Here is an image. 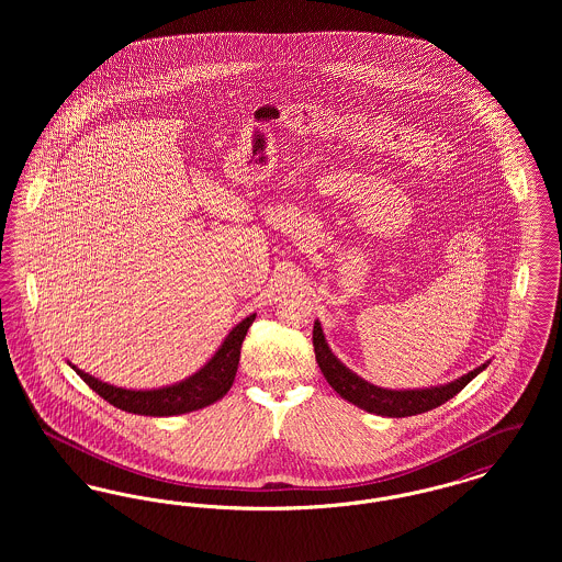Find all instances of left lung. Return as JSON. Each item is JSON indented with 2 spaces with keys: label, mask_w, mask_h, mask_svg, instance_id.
<instances>
[{
  "label": "left lung",
  "mask_w": 562,
  "mask_h": 562,
  "mask_svg": "<svg viewBox=\"0 0 562 562\" xmlns=\"http://www.w3.org/2000/svg\"><path fill=\"white\" fill-rule=\"evenodd\" d=\"M314 351H316V362L321 367L322 374L341 398L364 408L367 413H374L381 417H411V415L428 413L431 408L451 401L476 374L488 367V362H484L479 369L454 379L451 383L436 385V387L385 390V387H376L353 371H349L348 367L333 353V349L328 348L318 321L314 322Z\"/></svg>",
  "instance_id": "left-lung-1"
}]
</instances>
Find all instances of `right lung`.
Masks as SVG:
<instances>
[{"instance_id":"add662e5","label":"right lung","mask_w":562,"mask_h":562,"mask_svg":"<svg viewBox=\"0 0 562 562\" xmlns=\"http://www.w3.org/2000/svg\"><path fill=\"white\" fill-rule=\"evenodd\" d=\"M257 314H250L240 324H236L221 348L214 351L213 358L188 379L158 387V390H126L105 383L92 374L83 373L76 364L69 362V367L80 374L81 379L109 404L134 413V415H149V417H170V415H183L198 408H204L213 402L221 401L238 373L240 362L241 341L246 337V330L255 322Z\"/></svg>"}]
</instances>
